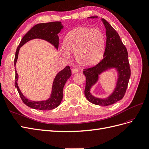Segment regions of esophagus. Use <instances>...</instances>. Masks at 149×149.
<instances>
[{
	"label": "esophagus",
	"mask_w": 149,
	"mask_h": 149,
	"mask_svg": "<svg viewBox=\"0 0 149 149\" xmlns=\"http://www.w3.org/2000/svg\"><path fill=\"white\" fill-rule=\"evenodd\" d=\"M78 72V69L77 68H72V72L73 74H75V73H76V72Z\"/></svg>",
	"instance_id": "1"
}]
</instances>
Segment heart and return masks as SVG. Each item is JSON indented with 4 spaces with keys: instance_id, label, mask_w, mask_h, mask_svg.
<instances>
[{
    "instance_id": "obj_1",
    "label": "heart",
    "mask_w": 149,
    "mask_h": 149,
    "mask_svg": "<svg viewBox=\"0 0 149 149\" xmlns=\"http://www.w3.org/2000/svg\"><path fill=\"white\" fill-rule=\"evenodd\" d=\"M104 46V36L100 30L79 28L67 35L61 52L65 57L69 55L68 52L75 53V58L80 65L89 66L100 60Z\"/></svg>"
}]
</instances>
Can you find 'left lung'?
Segmentation results:
<instances>
[{
    "instance_id": "obj_1",
    "label": "left lung",
    "mask_w": 149,
    "mask_h": 149,
    "mask_svg": "<svg viewBox=\"0 0 149 149\" xmlns=\"http://www.w3.org/2000/svg\"><path fill=\"white\" fill-rule=\"evenodd\" d=\"M101 20L106 29L105 51L103 58L96 65L83 69L82 72L86 79L84 94L87 100L91 103L99 106H109L122 100L124 97L130 77L131 70L127 48L121 40L119 35L104 19L102 18ZM112 66L116 67L119 73L116 89L107 99L102 100L94 97L90 93V87L97 81L99 74Z\"/></svg>"
}]
</instances>
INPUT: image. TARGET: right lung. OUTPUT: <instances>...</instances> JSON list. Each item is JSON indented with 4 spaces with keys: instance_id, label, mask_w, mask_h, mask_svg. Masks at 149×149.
I'll use <instances>...</instances> for the list:
<instances>
[{
    "instance_id": "obj_1",
    "label": "right lung",
    "mask_w": 149,
    "mask_h": 149,
    "mask_svg": "<svg viewBox=\"0 0 149 149\" xmlns=\"http://www.w3.org/2000/svg\"><path fill=\"white\" fill-rule=\"evenodd\" d=\"M61 29H62V26L59 21L40 23L34 26L22 38L19 45L16 49L14 58V65L16 63L20 47L30 40L34 39V38H41V39L50 42L56 48H58L59 38L57 34L60 31ZM15 71H16V76H15L14 86L17 88L22 102L30 108L39 110H50L55 109L59 106L63 98V89L65 84L66 83L67 79L70 77L72 74L70 67L67 66L56 75L53 84L51 97L47 101L36 102L28 100L22 94L17 83L18 75L16 70H15Z\"/></svg>"
}]
</instances>
